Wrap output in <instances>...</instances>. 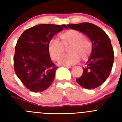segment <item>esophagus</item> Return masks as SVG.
<instances>
[{"instance_id": "esophagus-1", "label": "esophagus", "mask_w": 122, "mask_h": 122, "mask_svg": "<svg viewBox=\"0 0 122 122\" xmlns=\"http://www.w3.org/2000/svg\"><path fill=\"white\" fill-rule=\"evenodd\" d=\"M64 66L66 67H67V68H72V67H74L73 66Z\"/></svg>"}]
</instances>
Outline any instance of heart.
<instances>
[{
    "instance_id": "1",
    "label": "heart",
    "mask_w": 122,
    "mask_h": 122,
    "mask_svg": "<svg viewBox=\"0 0 122 122\" xmlns=\"http://www.w3.org/2000/svg\"><path fill=\"white\" fill-rule=\"evenodd\" d=\"M60 42L51 39L48 44V50L51 59L56 61L65 52L64 48H68V54L62 56L59 60L60 64L70 66L79 61L88 59L92 50L90 42L84 39L82 33L76 30H68L60 34Z\"/></svg>"
}]
</instances>
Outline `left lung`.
Returning <instances> with one entry per match:
<instances>
[{
    "label": "left lung",
    "mask_w": 122,
    "mask_h": 122,
    "mask_svg": "<svg viewBox=\"0 0 122 122\" xmlns=\"http://www.w3.org/2000/svg\"><path fill=\"white\" fill-rule=\"evenodd\" d=\"M68 27L83 33L92 43L90 56L83 68V75L76 81L83 88H97L105 81L112 69L114 52L110 38L103 29L93 23L70 24Z\"/></svg>",
    "instance_id": "1"
}]
</instances>
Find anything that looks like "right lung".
<instances>
[{
	"instance_id": "1",
	"label": "right lung",
	"mask_w": 122,
	"mask_h": 122,
	"mask_svg": "<svg viewBox=\"0 0 122 122\" xmlns=\"http://www.w3.org/2000/svg\"><path fill=\"white\" fill-rule=\"evenodd\" d=\"M66 25L40 24L25 30L15 46L13 62L16 74L31 92H41L53 81L57 67L51 61L48 44Z\"/></svg>"
}]
</instances>
